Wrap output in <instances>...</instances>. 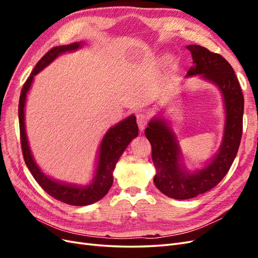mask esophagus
<instances>
[{"mask_svg": "<svg viewBox=\"0 0 258 258\" xmlns=\"http://www.w3.org/2000/svg\"><path fill=\"white\" fill-rule=\"evenodd\" d=\"M147 120H148V117L146 114H142L140 113L137 115V122H138V126L140 128V130L143 131V129L145 128V126L147 124Z\"/></svg>", "mask_w": 258, "mask_h": 258, "instance_id": "esophagus-1", "label": "esophagus"}]
</instances>
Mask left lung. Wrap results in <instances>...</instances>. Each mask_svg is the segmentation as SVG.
Wrapping results in <instances>:
<instances>
[{"label":"left lung","instance_id":"1","mask_svg":"<svg viewBox=\"0 0 258 258\" xmlns=\"http://www.w3.org/2000/svg\"><path fill=\"white\" fill-rule=\"evenodd\" d=\"M186 48L192 57V66L186 77L199 75L200 80L215 86L222 96L225 120L218 151L200 169L195 170L185 165L181 145L165 110L157 112L148 121L145 136L153 150L155 186L166 196L178 200L205 194L227 174L239 150L244 110L240 84L228 61L200 45H187Z\"/></svg>","mask_w":258,"mask_h":258}]
</instances>
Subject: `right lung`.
<instances>
[{
	"label": "right lung",
	"instance_id": "right-lung-1",
	"mask_svg": "<svg viewBox=\"0 0 258 258\" xmlns=\"http://www.w3.org/2000/svg\"><path fill=\"white\" fill-rule=\"evenodd\" d=\"M84 42H75L69 45L57 46L50 49L45 56L37 62L34 70L29 76V79L23 85L21 95L19 99V124H20V139L23 158L26 165L32 173L36 182L40 184L42 188L50 195L51 197L61 202H64L70 206L84 207L92 205L102 199L110 190L113 185V172L118 162L120 156L126 151L130 142L139 135V128L137 124V118L135 115H130L127 118L117 122L108 129L102 140L98 150L96 159L95 171L91 181L86 185H79L74 183L61 182L46 174L38 167L28 141L26 131V103L27 96L33 84L34 76L48 67L52 61L56 60L60 54L66 52L76 51L84 46Z\"/></svg>",
	"mask_w": 258,
	"mask_h": 258
}]
</instances>
